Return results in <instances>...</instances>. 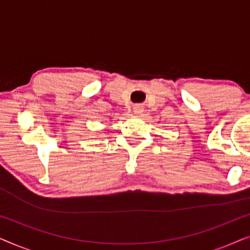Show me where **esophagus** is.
I'll list each match as a JSON object with an SVG mask.
<instances>
[{
	"label": "esophagus",
	"instance_id": "34e87169",
	"mask_svg": "<svg viewBox=\"0 0 250 250\" xmlns=\"http://www.w3.org/2000/svg\"><path fill=\"white\" fill-rule=\"evenodd\" d=\"M142 111H143V108H142V105H135L134 107V112L136 115H140V114H142Z\"/></svg>",
	"mask_w": 250,
	"mask_h": 250
}]
</instances>
